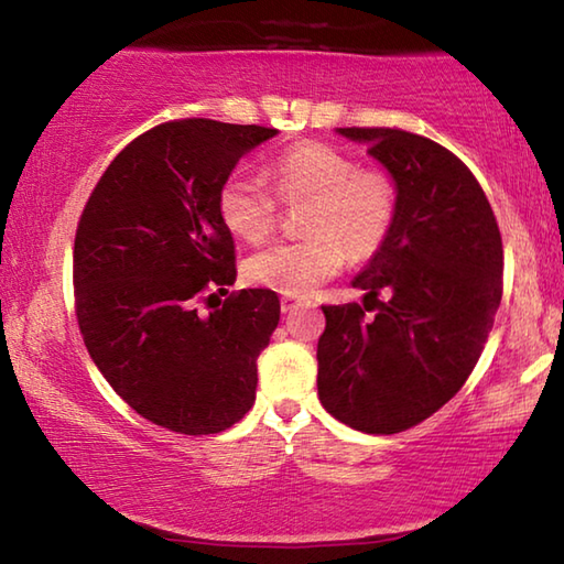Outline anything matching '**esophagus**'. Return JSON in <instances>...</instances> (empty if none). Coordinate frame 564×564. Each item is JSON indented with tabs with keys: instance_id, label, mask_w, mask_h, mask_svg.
Listing matches in <instances>:
<instances>
[{
	"instance_id": "obj_1",
	"label": "esophagus",
	"mask_w": 564,
	"mask_h": 564,
	"mask_svg": "<svg viewBox=\"0 0 564 564\" xmlns=\"http://www.w3.org/2000/svg\"><path fill=\"white\" fill-rule=\"evenodd\" d=\"M299 305H301V299H295V295H283V299H281L283 313H293L295 308H299Z\"/></svg>"
}]
</instances>
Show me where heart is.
I'll return each instance as SVG.
<instances>
[{
  "mask_svg": "<svg viewBox=\"0 0 564 564\" xmlns=\"http://www.w3.org/2000/svg\"><path fill=\"white\" fill-rule=\"evenodd\" d=\"M283 202L311 198L301 241L269 246L246 261V279L283 295H308L348 259H366L383 243L395 216V186L386 171L358 169L340 149L303 141L271 169ZM218 216L234 236L259 243L279 221V204L261 176L238 169L218 188Z\"/></svg>",
  "mask_w": 564,
  "mask_h": 564,
  "instance_id": "obj_1",
  "label": "heart"
}]
</instances>
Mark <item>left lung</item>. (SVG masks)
<instances>
[{
	"label": "left lung",
	"mask_w": 564,
	"mask_h": 564,
	"mask_svg": "<svg viewBox=\"0 0 564 564\" xmlns=\"http://www.w3.org/2000/svg\"><path fill=\"white\" fill-rule=\"evenodd\" d=\"M336 133L388 171L395 216L352 279L377 318L358 303L323 305L318 398L352 431L390 435L431 417L473 373L500 308L502 241L485 191L441 144L400 129Z\"/></svg>",
	"instance_id": "1"
}]
</instances>
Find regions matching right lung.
<instances>
[{
  "instance_id": "obj_1",
  "label": "right lung",
  "mask_w": 564,
  "mask_h": 564,
  "mask_svg": "<svg viewBox=\"0 0 564 564\" xmlns=\"http://www.w3.org/2000/svg\"><path fill=\"white\" fill-rule=\"evenodd\" d=\"M275 133L212 119L161 123L111 161L76 228V318L89 356L141 417L174 433H221L256 400L279 295L243 289L206 316L196 301L236 281L218 188Z\"/></svg>"
}]
</instances>
